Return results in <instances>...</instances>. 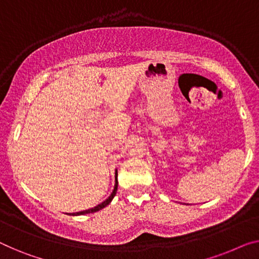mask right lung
Wrapping results in <instances>:
<instances>
[{
    "instance_id": "right-lung-1",
    "label": "right lung",
    "mask_w": 259,
    "mask_h": 259,
    "mask_svg": "<svg viewBox=\"0 0 259 259\" xmlns=\"http://www.w3.org/2000/svg\"><path fill=\"white\" fill-rule=\"evenodd\" d=\"M116 176H117V172H116ZM117 184H118V183H117V178H116V183H115L114 191H113V193H111V195L109 196V198H108V199L106 200V201H103L102 203L98 204V206L94 207V208H91V209H87V210H83V211H78V213H72V214H69V215H83V214H88V213H95V211H98V210H100V209H102V208H105L106 206H108V204L110 203V201H111V200H113L115 194H116Z\"/></svg>"
}]
</instances>
